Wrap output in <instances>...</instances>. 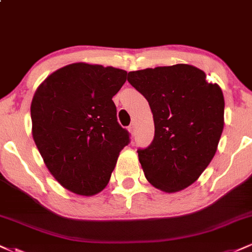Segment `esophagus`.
Here are the masks:
<instances>
[{
  "instance_id": "1",
  "label": "esophagus",
  "mask_w": 252,
  "mask_h": 252,
  "mask_svg": "<svg viewBox=\"0 0 252 252\" xmlns=\"http://www.w3.org/2000/svg\"><path fill=\"white\" fill-rule=\"evenodd\" d=\"M129 131H130V134H131V136H135L136 135V126H135V123H131L129 126Z\"/></svg>"
}]
</instances>
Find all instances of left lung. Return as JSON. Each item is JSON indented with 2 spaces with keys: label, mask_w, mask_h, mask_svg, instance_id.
I'll use <instances>...</instances> for the list:
<instances>
[{
  "label": "left lung",
  "mask_w": 252,
  "mask_h": 252,
  "mask_svg": "<svg viewBox=\"0 0 252 252\" xmlns=\"http://www.w3.org/2000/svg\"><path fill=\"white\" fill-rule=\"evenodd\" d=\"M128 82L148 100L154 118V140L137 150L147 180L167 193L185 189L218 148L224 128L221 89L187 63L129 72Z\"/></svg>",
  "instance_id": "obj_1"
}]
</instances>
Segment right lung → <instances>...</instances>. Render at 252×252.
<instances>
[{"instance_id":"1","label":"right lung","mask_w":252,"mask_h":252,"mask_svg":"<svg viewBox=\"0 0 252 252\" xmlns=\"http://www.w3.org/2000/svg\"><path fill=\"white\" fill-rule=\"evenodd\" d=\"M126 80L124 70L76 63L53 72L34 94V142L54 179L76 194L105 189L130 142L112 100Z\"/></svg>"}]
</instances>
